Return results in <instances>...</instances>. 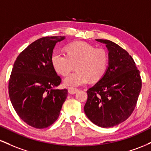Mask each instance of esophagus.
<instances>
[{
    "instance_id": "obj_1",
    "label": "esophagus",
    "mask_w": 151,
    "mask_h": 151,
    "mask_svg": "<svg viewBox=\"0 0 151 151\" xmlns=\"http://www.w3.org/2000/svg\"><path fill=\"white\" fill-rule=\"evenodd\" d=\"M78 91H79V89H76V88H73V87H69L68 88V92L70 93V94H74V93H77Z\"/></svg>"
}]
</instances>
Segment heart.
<instances>
[{"label":"heart","instance_id":"obj_1","mask_svg":"<svg viewBox=\"0 0 151 151\" xmlns=\"http://www.w3.org/2000/svg\"><path fill=\"white\" fill-rule=\"evenodd\" d=\"M67 54L55 50L51 56L54 70L62 76L67 75L74 68L76 71L65 78V85L79 86L90 81L99 80L107 69L109 57L102 48L84 42H76L66 48Z\"/></svg>","mask_w":151,"mask_h":151}]
</instances>
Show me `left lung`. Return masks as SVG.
Wrapping results in <instances>:
<instances>
[{"instance_id":"obj_1","label":"left lung","mask_w":151,"mask_h":151,"mask_svg":"<svg viewBox=\"0 0 151 151\" xmlns=\"http://www.w3.org/2000/svg\"><path fill=\"white\" fill-rule=\"evenodd\" d=\"M109 51V67L104 75L87 90L84 113L95 125L113 127L133 113L141 92L139 70L127 51L110 40L96 39Z\"/></svg>"}]
</instances>
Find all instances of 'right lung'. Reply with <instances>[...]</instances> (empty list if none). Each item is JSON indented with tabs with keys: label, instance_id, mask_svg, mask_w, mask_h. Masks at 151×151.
Returning <instances> with one entry per match:
<instances>
[{
	"label": "right lung",
	"instance_id": "obj_1",
	"mask_svg": "<svg viewBox=\"0 0 151 151\" xmlns=\"http://www.w3.org/2000/svg\"><path fill=\"white\" fill-rule=\"evenodd\" d=\"M65 38H40L20 53L13 65L8 82L10 101L19 117L35 129L52 125L67 99V89H55L62 79L51 63L55 45Z\"/></svg>",
	"mask_w": 151,
	"mask_h": 151
}]
</instances>
